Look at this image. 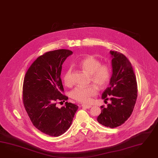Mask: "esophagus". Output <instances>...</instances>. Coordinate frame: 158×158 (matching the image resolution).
I'll use <instances>...</instances> for the list:
<instances>
[{
	"label": "esophagus",
	"instance_id": "esophagus-1",
	"mask_svg": "<svg viewBox=\"0 0 158 158\" xmlns=\"http://www.w3.org/2000/svg\"><path fill=\"white\" fill-rule=\"evenodd\" d=\"M81 106H82V108H86V109H89V108H90L92 107L91 105H85V104H82Z\"/></svg>",
	"mask_w": 158,
	"mask_h": 158
}]
</instances>
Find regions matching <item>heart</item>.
<instances>
[{"mask_svg": "<svg viewBox=\"0 0 158 158\" xmlns=\"http://www.w3.org/2000/svg\"><path fill=\"white\" fill-rule=\"evenodd\" d=\"M78 65L85 73L90 75V81L98 89H104L108 85L111 75V69L109 65H101V61L93 56L85 57L78 62ZM71 74L72 69L69 68L63 76V81L66 86L72 84ZM95 87L94 85L86 87L77 86L70 92V97L80 102H88L91 98L96 94L97 88Z\"/></svg>", "mask_w": 158, "mask_h": 158, "instance_id": "obj_1", "label": "heart"}]
</instances>
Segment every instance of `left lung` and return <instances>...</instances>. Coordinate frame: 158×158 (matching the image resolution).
<instances>
[{
    "label": "left lung",
    "instance_id": "8db88e82",
    "mask_svg": "<svg viewBox=\"0 0 158 158\" xmlns=\"http://www.w3.org/2000/svg\"><path fill=\"white\" fill-rule=\"evenodd\" d=\"M112 74L109 87L102 94V99L111 103L101 106L97 122L113 128L121 126L133 112L138 96V87L133 68L127 58L117 51H110Z\"/></svg>",
    "mask_w": 158,
    "mask_h": 158
}]
</instances>
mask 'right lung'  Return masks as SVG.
Instances as JSON below:
<instances>
[{
    "instance_id": "right-lung-1",
    "label": "right lung",
    "mask_w": 158,
    "mask_h": 158,
    "mask_svg": "<svg viewBox=\"0 0 158 158\" xmlns=\"http://www.w3.org/2000/svg\"><path fill=\"white\" fill-rule=\"evenodd\" d=\"M73 52L60 49L37 58L26 73L23 86V102L32 124L42 132L57 137L71 126L78 106L66 102L57 107V102L68 97L62 94V65ZM62 102V101H61Z\"/></svg>"
}]
</instances>
